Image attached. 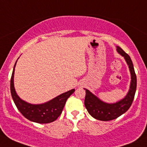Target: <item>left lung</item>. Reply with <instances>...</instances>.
<instances>
[{
	"instance_id": "8db88e82",
	"label": "left lung",
	"mask_w": 147,
	"mask_h": 147,
	"mask_svg": "<svg viewBox=\"0 0 147 147\" xmlns=\"http://www.w3.org/2000/svg\"><path fill=\"white\" fill-rule=\"evenodd\" d=\"M117 51L124 57L129 68L131 82L129 90L127 95L119 101L115 103H107L92 93L90 90L84 89L86 92L84 106L87 112L94 119L100 121H110L115 119L125 113L132 104L137 89V76L134 72V65L129 56L119 46H117Z\"/></svg>"
}]
</instances>
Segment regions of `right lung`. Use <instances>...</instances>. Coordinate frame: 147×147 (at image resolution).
Wrapping results in <instances>:
<instances>
[{
	"mask_svg": "<svg viewBox=\"0 0 147 147\" xmlns=\"http://www.w3.org/2000/svg\"><path fill=\"white\" fill-rule=\"evenodd\" d=\"M16 62L10 79V92L15 105L20 113L28 120L39 124H47L54 121L61 115L67 100L75 92V89L57 96L50 101L42 104H30L20 98L14 87V72Z\"/></svg>",
	"mask_w": 147,
	"mask_h": 147,
	"instance_id": "1",
	"label": "right lung"
}]
</instances>
